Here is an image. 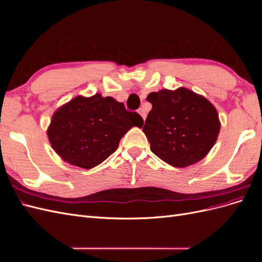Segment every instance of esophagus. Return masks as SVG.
Here are the masks:
<instances>
[{
    "mask_svg": "<svg viewBox=\"0 0 262 262\" xmlns=\"http://www.w3.org/2000/svg\"><path fill=\"white\" fill-rule=\"evenodd\" d=\"M139 114L142 116V118H143V119H145V117H146V113L144 112V110L143 109H142V108H140L139 109Z\"/></svg>",
    "mask_w": 262,
    "mask_h": 262,
    "instance_id": "1",
    "label": "esophagus"
}]
</instances>
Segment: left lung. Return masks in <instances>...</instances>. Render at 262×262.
I'll list each match as a JSON object with an SVG mask.
<instances>
[{"instance_id":"1","label":"left lung","mask_w":262,"mask_h":262,"mask_svg":"<svg viewBox=\"0 0 262 262\" xmlns=\"http://www.w3.org/2000/svg\"><path fill=\"white\" fill-rule=\"evenodd\" d=\"M152 104L143 126L150 150L175 167H187L207 155L220 132L216 109L187 89L148 94Z\"/></svg>"}]
</instances>
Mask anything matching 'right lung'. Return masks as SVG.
<instances>
[{
    "label": "right lung",
    "mask_w": 262,
    "mask_h": 262,
    "mask_svg": "<svg viewBox=\"0 0 262 262\" xmlns=\"http://www.w3.org/2000/svg\"><path fill=\"white\" fill-rule=\"evenodd\" d=\"M143 118L122 102L100 94L75 97L54 113L48 129L51 146L64 162L85 169L104 162L132 126Z\"/></svg>",
    "instance_id": "right-lung-1"
}]
</instances>
